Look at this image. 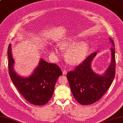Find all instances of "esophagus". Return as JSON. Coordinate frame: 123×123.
Masks as SVG:
<instances>
[{"instance_id": "1", "label": "esophagus", "mask_w": 123, "mask_h": 123, "mask_svg": "<svg viewBox=\"0 0 123 123\" xmlns=\"http://www.w3.org/2000/svg\"><path fill=\"white\" fill-rule=\"evenodd\" d=\"M62 73H63V74L66 75V74H67V71L66 70H62Z\"/></svg>"}]
</instances>
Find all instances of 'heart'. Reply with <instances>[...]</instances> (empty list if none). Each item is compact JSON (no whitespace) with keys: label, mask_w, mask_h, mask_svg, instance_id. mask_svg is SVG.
Segmentation results:
<instances>
[{"label":"heart","mask_w":123,"mask_h":123,"mask_svg":"<svg viewBox=\"0 0 123 123\" xmlns=\"http://www.w3.org/2000/svg\"><path fill=\"white\" fill-rule=\"evenodd\" d=\"M59 46H54L51 47V52L54 55L59 54L60 49H67L65 53V57L71 65L79 64L82 62L86 57L90 49V45L86 41L78 42L74 37H70L63 38L59 42Z\"/></svg>","instance_id":"1"}]
</instances>
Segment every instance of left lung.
Listing matches in <instances>:
<instances>
[{"mask_svg": "<svg viewBox=\"0 0 123 123\" xmlns=\"http://www.w3.org/2000/svg\"><path fill=\"white\" fill-rule=\"evenodd\" d=\"M111 47V62L103 74L96 73L92 68V62L96 52L90 55L74 71L67 74V78L74 98L83 105H89L100 100L111 85L115 76L114 42L109 38Z\"/></svg>", "mask_w": 123, "mask_h": 123, "instance_id": "1", "label": "left lung"}]
</instances>
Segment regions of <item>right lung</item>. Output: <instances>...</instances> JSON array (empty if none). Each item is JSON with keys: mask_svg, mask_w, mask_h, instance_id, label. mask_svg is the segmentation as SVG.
<instances>
[{"mask_svg": "<svg viewBox=\"0 0 123 123\" xmlns=\"http://www.w3.org/2000/svg\"><path fill=\"white\" fill-rule=\"evenodd\" d=\"M7 54L9 75L18 92L31 104H46L52 97L57 79L62 74L60 67L40 59L37 67L30 76H22L14 70L15 61L12 55L11 44L9 45Z\"/></svg>", "mask_w": 123, "mask_h": 123, "instance_id": "1", "label": "right lung"}]
</instances>
